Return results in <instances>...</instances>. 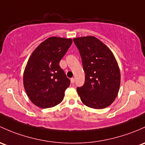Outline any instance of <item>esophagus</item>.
Instances as JSON below:
<instances>
[{"label": "esophagus", "instance_id": "obj_1", "mask_svg": "<svg viewBox=\"0 0 145 145\" xmlns=\"http://www.w3.org/2000/svg\"><path fill=\"white\" fill-rule=\"evenodd\" d=\"M71 83H74V82H75V79H74V78H71Z\"/></svg>", "mask_w": 145, "mask_h": 145}]
</instances>
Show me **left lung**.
<instances>
[{
	"label": "left lung",
	"instance_id": "8db88e82",
	"mask_svg": "<svg viewBox=\"0 0 145 145\" xmlns=\"http://www.w3.org/2000/svg\"><path fill=\"white\" fill-rule=\"evenodd\" d=\"M85 73V83L77 88L81 101L92 108L109 106L117 97L120 71L108 47L93 36L74 38Z\"/></svg>",
	"mask_w": 145,
	"mask_h": 145
}]
</instances>
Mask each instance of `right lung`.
Listing matches in <instances>:
<instances>
[{"label":"right lung","mask_w":145,"mask_h":145,"mask_svg":"<svg viewBox=\"0 0 145 145\" xmlns=\"http://www.w3.org/2000/svg\"><path fill=\"white\" fill-rule=\"evenodd\" d=\"M71 39L51 37L33 51L24 73V85L30 100L42 108H51L63 100L70 80L59 65Z\"/></svg>","instance_id":"right-lung-1"}]
</instances>
